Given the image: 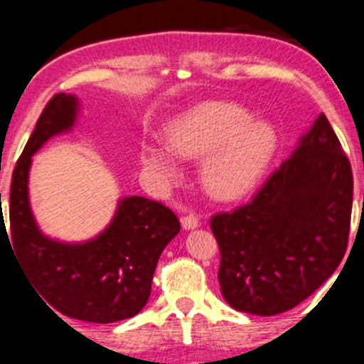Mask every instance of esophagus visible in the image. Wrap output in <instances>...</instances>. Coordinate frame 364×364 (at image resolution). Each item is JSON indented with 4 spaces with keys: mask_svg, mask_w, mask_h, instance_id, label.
I'll return each mask as SVG.
<instances>
[{
    "mask_svg": "<svg viewBox=\"0 0 364 364\" xmlns=\"http://www.w3.org/2000/svg\"><path fill=\"white\" fill-rule=\"evenodd\" d=\"M181 225L185 230H192V229H197V227L200 225V220L199 216L193 215V213H190V215H185L181 218Z\"/></svg>",
    "mask_w": 364,
    "mask_h": 364,
    "instance_id": "1",
    "label": "esophagus"
}]
</instances>
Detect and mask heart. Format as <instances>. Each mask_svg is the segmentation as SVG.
<instances>
[{"label": "heart", "mask_w": 364, "mask_h": 364, "mask_svg": "<svg viewBox=\"0 0 364 364\" xmlns=\"http://www.w3.org/2000/svg\"><path fill=\"white\" fill-rule=\"evenodd\" d=\"M167 142L146 141L141 160L164 179L179 176V156L199 159L200 181L216 200L232 203L255 190L274 151L277 130L227 102H204L168 123Z\"/></svg>", "instance_id": "b5f03b06"}]
</instances>
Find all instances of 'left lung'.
Segmentation results:
<instances>
[{"label": "left lung", "mask_w": 364, "mask_h": 364, "mask_svg": "<svg viewBox=\"0 0 364 364\" xmlns=\"http://www.w3.org/2000/svg\"><path fill=\"white\" fill-rule=\"evenodd\" d=\"M352 186L350 161L321 114L252 203L211 218L227 303L269 317L314 294L347 250Z\"/></svg>", "instance_id": "1"}]
</instances>
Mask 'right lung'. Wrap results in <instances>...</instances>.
I'll list each match as a JSON object with an SVG mask.
<instances>
[{
  "label": "right lung",
  "instance_id": "1",
  "mask_svg": "<svg viewBox=\"0 0 364 364\" xmlns=\"http://www.w3.org/2000/svg\"><path fill=\"white\" fill-rule=\"evenodd\" d=\"M77 112L75 95L58 93L40 114L12 174L9 243L49 310L53 306L67 317L111 324L144 308L161 252L181 227L164 204L130 196L119 199L112 222L90 241L65 243L40 230L28 193L31 156L50 137L72 130ZM1 227L6 230L3 216L0 232Z\"/></svg>",
  "mask_w": 364,
  "mask_h": 364
}]
</instances>
